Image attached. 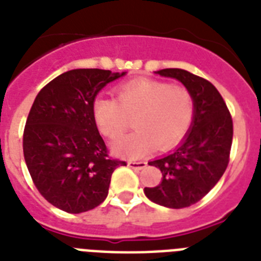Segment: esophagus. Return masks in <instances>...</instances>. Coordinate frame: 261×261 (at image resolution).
<instances>
[{"label": "esophagus", "mask_w": 261, "mask_h": 261, "mask_svg": "<svg viewBox=\"0 0 261 261\" xmlns=\"http://www.w3.org/2000/svg\"><path fill=\"white\" fill-rule=\"evenodd\" d=\"M128 166L131 167V169H138V170H141V169H145L146 166H147V164H146L145 161H128Z\"/></svg>", "instance_id": "esophagus-1"}]
</instances>
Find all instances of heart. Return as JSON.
<instances>
[{
    "label": "heart",
    "instance_id": "heart-1",
    "mask_svg": "<svg viewBox=\"0 0 261 261\" xmlns=\"http://www.w3.org/2000/svg\"><path fill=\"white\" fill-rule=\"evenodd\" d=\"M116 100L99 95L92 101V115L101 134L115 139L127 130L134 116L137 131L120 138L112 150L122 156L137 158L158 145L171 149L184 139L194 120V100L179 86L152 79H137L116 87Z\"/></svg>",
    "mask_w": 261,
    "mask_h": 261
}]
</instances>
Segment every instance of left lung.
Segmentation results:
<instances>
[{
  "instance_id": "8db88e82",
  "label": "left lung",
  "mask_w": 261,
  "mask_h": 261,
  "mask_svg": "<svg viewBox=\"0 0 261 261\" xmlns=\"http://www.w3.org/2000/svg\"><path fill=\"white\" fill-rule=\"evenodd\" d=\"M155 73L181 82L194 100V120L181 145L151 161L162 181L145 188L146 197L173 209L196 204L220 181L229 164L233 122L225 101L213 84L185 69L166 68Z\"/></svg>"
}]
</instances>
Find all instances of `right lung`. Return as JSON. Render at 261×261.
Here are the masks:
<instances>
[{"label":"right lung","instance_id":"obj_1","mask_svg":"<svg viewBox=\"0 0 261 261\" xmlns=\"http://www.w3.org/2000/svg\"><path fill=\"white\" fill-rule=\"evenodd\" d=\"M126 72L72 69L46 84L32 106L22 138L25 164L44 198L67 213L94 209L109 194L114 160L97 131L92 101Z\"/></svg>","mask_w":261,"mask_h":261}]
</instances>
